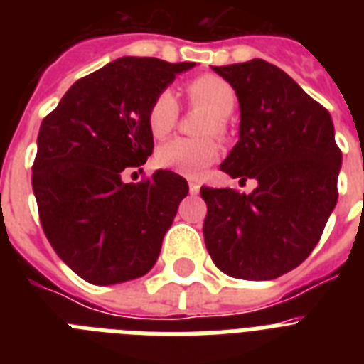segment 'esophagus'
<instances>
[{
    "mask_svg": "<svg viewBox=\"0 0 364 364\" xmlns=\"http://www.w3.org/2000/svg\"><path fill=\"white\" fill-rule=\"evenodd\" d=\"M198 191H200L198 181H194V179H188V193L198 194Z\"/></svg>",
    "mask_w": 364,
    "mask_h": 364,
    "instance_id": "34e87169",
    "label": "esophagus"
}]
</instances>
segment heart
I'll return each mask as SVG.
<instances>
[{
  "mask_svg": "<svg viewBox=\"0 0 364 364\" xmlns=\"http://www.w3.org/2000/svg\"><path fill=\"white\" fill-rule=\"evenodd\" d=\"M185 92L188 102L194 107L210 111V117L202 124V134H225L227 130V117L232 115L238 104V94L234 87L223 77L205 75L194 77L187 82ZM179 119V105L170 88L160 90L149 104L147 126L151 136L162 139L176 128ZM219 143L213 137H202V139H187V137H176L171 141L160 145L154 160L162 170H171L179 176L198 179L208 168L219 156Z\"/></svg>",
  "mask_w": 364,
  "mask_h": 364,
  "instance_id": "heart-1",
  "label": "heart"
}]
</instances>
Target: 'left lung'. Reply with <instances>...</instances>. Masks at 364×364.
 I'll use <instances>...</instances> for the list:
<instances>
[{
    "instance_id": "8db88e82",
    "label": "left lung",
    "mask_w": 364,
    "mask_h": 364,
    "mask_svg": "<svg viewBox=\"0 0 364 364\" xmlns=\"http://www.w3.org/2000/svg\"><path fill=\"white\" fill-rule=\"evenodd\" d=\"M213 71L238 94L240 139L221 170L251 194L202 187L205 247L221 272L274 279L314 251L338 200L342 153L328 111L277 65L255 58Z\"/></svg>"
}]
</instances>
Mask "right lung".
<instances>
[{
	"label": "right lung",
	"mask_w": 364,
	"mask_h": 364,
	"mask_svg": "<svg viewBox=\"0 0 364 364\" xmlns=\"http://www.w3.org/2000/svg\"><path fill=\"white\" fill-rule=\"evenodd\" d=\"M194 62L124 56L82 77L41 122L31 187L43 232L60 259L94 285L145 276L159 259L187 181L154 171L122 183L153 153L149 104Z\"/></svg>",
	"instance_id": "add662e5"
}]
</instances>
